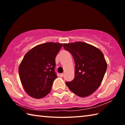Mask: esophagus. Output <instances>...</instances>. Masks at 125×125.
<instances>
[{
  "instance_id": "obj_1",
  "label": "esophagus",
  "mask_w": 125,
  "mask_h": 125,
  "mask_svg": "<svg viewBox=\"0 0 125 125\" xmlns=\"http://www.w3.org/2000/svg\"><path fill=\"white\" fill-rule=\"evenodd\" d=\"M60 77H64V74H63V73H62V74H60Z\"/></svg>"
}]
</instances>
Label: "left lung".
<instances>
[{
	"label": "left lung",
	"mask_w": 125,
	"mask_h": 125,
	"mask_svg": "<svg viewBox=\"0 0 125 125\" xmlns=\"http://www.w3.org/2000/svg\"><path fill=\"white\" fill-rule=\"evenodd\" d=\"M63 47L72 54L75 64L74 78L65 84L78 96L90 95L100 85L106 71L107 63L103 52L80 41L64 43Z\"/></svg>",
	"instance_id": "obj_1"
}]
</instances>
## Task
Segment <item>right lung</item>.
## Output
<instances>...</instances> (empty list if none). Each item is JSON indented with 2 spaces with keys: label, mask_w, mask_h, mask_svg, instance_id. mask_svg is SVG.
<instances>
[{
  "label": "right lung",
  "mask_w": 125,
  "mask_h": 125,
  "mask_svg": "<svg viewBox=\"0 0 125 125\" xmlns=\"http://www.w3.org/2000/svg\"><path fill=\"white\" fill-rule=\"evenodd\" d=\"M62 46V43L47 42L35 46L25 55L19 73L23 88L30 96L40 99L50 93L57 78L55 57Z\"/></svg>",
  "instance_id": "obj_1"
}]
</instances>
